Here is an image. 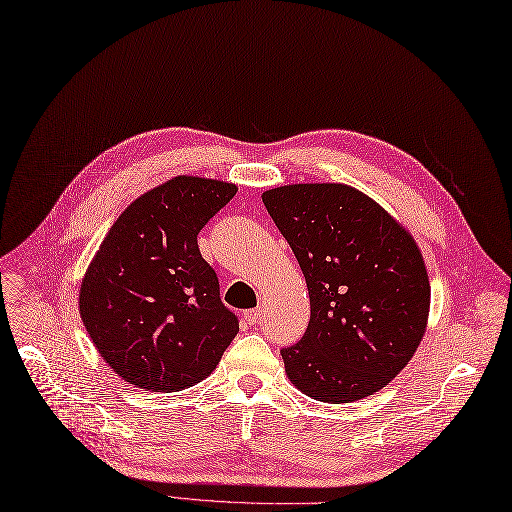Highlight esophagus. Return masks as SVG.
<instances>
[{
  "mask_svg": "<svg viewBox=\"0 0 512 512\" xmlns=\"http://www.w3.org/2000/svg\"><path fill=\"white\" fill-rule=\"evenodd\" d=\"M261 310L259 308H255V310H249V312H244V320H246V323H249V325H257L259 323V320H261Z\"/></svg>",
  "mask_w": 512,
  "mask_h": 512,
  "instance_id": "34e87169",
  "label": "esophagus"
}]
</instances>
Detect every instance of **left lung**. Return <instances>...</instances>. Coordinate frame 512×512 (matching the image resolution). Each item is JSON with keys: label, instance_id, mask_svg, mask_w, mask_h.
<instances>
[{"label": "left lung", "instance_id": "obj_1", "mask_svg": "<svg viewBox=\"0 0 512 512\" xmlns=\"http://www.w3.org/2000/svg\"><path fill=\"white\" fill-rule=\"evenodd\" d=\"M310 293V323L282 348L291 384L323 403L382 390L418 350L430 282L401 223L344 183L282 185L261 196Z\"/></svg>", "mask_w": 512, "mask_h": 512}]
</instances>
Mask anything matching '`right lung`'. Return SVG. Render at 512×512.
<instances>
[{
    "label": "right lung",
    "instance_id": "right-lung-1",
    "mask_svg": "<svg viewBox=\"0 0 512 512\" xmlns=\"http://www.w3.org/2000/svg\"><path fill=\"white\" fill-rule=\"evenodd\" d=\"M238 192L234 183L170 179L111 225L80 287L82 323L128 384L177 392L204 380L238 333L198 234Z\"/></svg>",
    "mask_w": 512,
    "mask_h": 512
}]
</instances>
